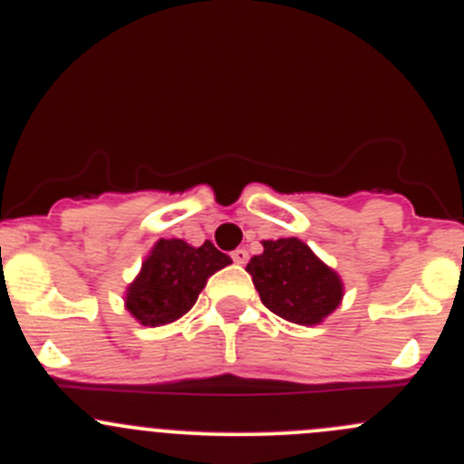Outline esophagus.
<instances>
[{
    "instance_id": "esophagus-1",
    "label": "esophagus",
    "mask_w": 464,
    "mask_h": 464,
    "mask_svg": "<svg viewBox=\"0 0 464 464\" xmlns=\"http://www.w3.org/2000/svg\"><path fill=\"white\" fill-rule=\"evenodd\" d=\"M231 258H233V263L245 265L246 260H249V254H246V249H236V251H231Z\"/></svg>"
}]
</instances>
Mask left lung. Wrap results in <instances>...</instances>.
<instances>
[{
    "label": "left lung",
    "instance_id": "1",
    "mask_svg": "<svg viewBox=\"0 0 464 464\" xmlns=\"http://www.w3.org/2000/svg\"><path fill=\"white\" fill-rule=\"evenodd\" d=\"M260 301L287 322L313 326L340 305L344 287L299 237L263 240V254L246 263Z\"/></svg>",
    "mask_w": 464,
    "mask_h": 464
}]
</instances>
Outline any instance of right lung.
Segmentation results:
<instances>
[{
  "label": "right lung",
  "mask_w": 464,
  "mask_h": 464,
  "mask_svg": "<svg viewBox=\"0 0 464 464\" xmlns=\"http://www.w3.org/2000/svg\"><path fill=\"white\" fill-rule=\"evenodd\" d=\"M231 258L206 240L201 246L172 237L159 240L127 290V310L145 326L174 322L195 305L206 281Z\"/></svg>",
  "instance_id": "add662e5"
}]
</instances>
